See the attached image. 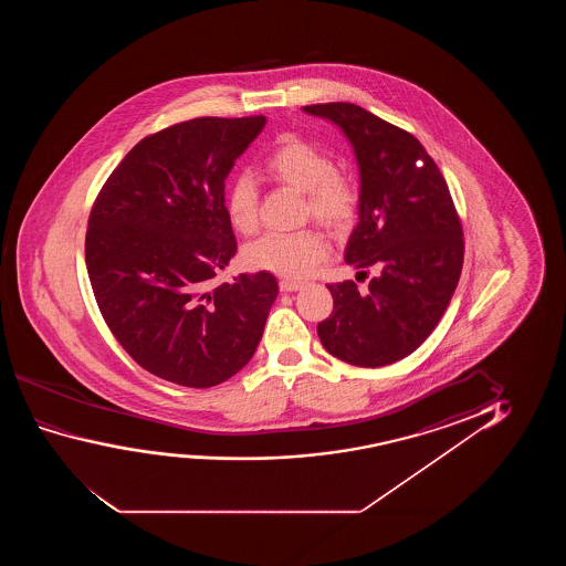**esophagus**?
<instances>
[{"label": "esophagus", "instance_id": "esophagus-1", "mask_svg": "<svg viewBox=\"0 0 566 566\" xmlns=\"http://www.w3.org/2000/svg\"><path fill=\"white\" fill-rule=\"evenodd\" d=\"M303 282H297V280H280V290L282 292H297V290H302Z\"/></svg>", "mask_w": 566, "mask_h": 566}]
</instances>
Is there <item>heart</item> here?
I'll use <instances>...</instances> for the list:
<instances>
[{
	"instance_id": "1",
	"label": "heart",
	"mask_w": 566,
	"mask_h": 566,
	"mask_svg": "<svg viewBox=\"0 0 566 566\" xmlns=\"http://www.w3.org/2000/svg\"><path fill=\"white\" fill-rule=\"evenodd\" d=\"M263 170L282 186L305 193V214L340 232L356 217L357 191L352 179L336 170L333 156L297 135H284L264 156ZM259 189L249 174L232 179L226 191V212L241 233L256 230ZM331 245L317 230L271 232L245 249V263L255 271L286 279H307L325 263Z\"/></svg>"
}]
</instances>
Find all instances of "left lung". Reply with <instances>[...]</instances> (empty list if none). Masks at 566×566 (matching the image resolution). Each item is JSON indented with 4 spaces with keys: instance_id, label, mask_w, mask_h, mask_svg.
Here are the masks:
<instances>
[{
    "instance_id": "1",
    "label": "left lung",
    "mask_w": 566,
    "mask_h": 566,
    "mask_svg": "<svg viewBox=\"0 0 566 566\" xmlns=\"http://www.w3.org/2000/svg\"><path fill=\"white\" fill-rule=\"evenodd\" d=\"M348 137L359 166V222L346 263L375 269L367 292L328 284L334 307L317 325L326 352L357 367H382L419 348L454 294L464 238L449 186L411 133L349 104L303 106Z\"/></svg>"
}]
</instances>
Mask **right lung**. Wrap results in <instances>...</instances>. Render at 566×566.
<instances>
[{"label": "right lung", "mask_w": 566, "mask_h": 566, "mask_svg": "<svg viewBox=\"0 0 566 566\" xmlns=\"http://www.w3.org/2000/svg\"><path fill=\"white\" fill-rule=\"evenodd\" d=\"M266 117H195L109 174L85 238L88 279L122 348L156 377L209 388L249 364L279 295L271 272L212 279L238 251L224 181Z\"/></svg>", "instance_id": "right-lung-1"}]
</instances>
